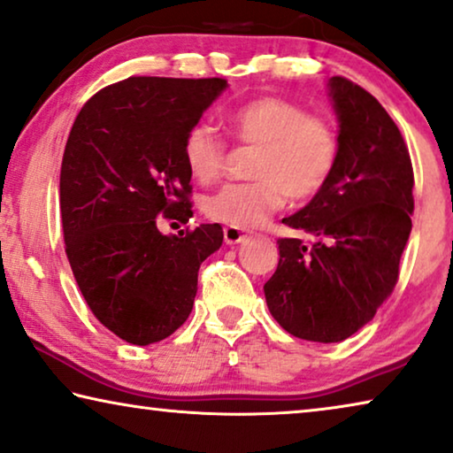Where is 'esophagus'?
<instances>
[{
	"mask_svg": "<svg viewBox=\"0 0 453 453\" xmlns=\"http://www.w3.org/2000/svg\"><path fill=\"white\" fill-rule=\"evenodd\" d=\"M248 238V234L244 232V229H240V227H232V226H227L226 229H224V240H226V244L227 246H235V244H240V242H244Z\"/></svg>",
	"mask_w": 453,
	"mask_h": 453,
	"instance_id": "34e87169",
	"label": "esophagus"
}]
</instances>
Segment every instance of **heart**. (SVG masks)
I'll return each instance as SVG.
<instances>
[{
    "label": "heart",
    "instance_id": "heart-1",
    "mask_svg": "<svg viewBox=\"0 0 453 453\" xmlns=\"http://www.w3.org/2000/svg\"><path fill=\"white\" fill-rule=\"evenodd\" d=\"M229 132L256 146L250 183H229L207 201L209 218L232 227H256L285 205L311 199L329 183L342 140L332 121L311 116L282 97H258L227 116ZM227 144L213 126L197 121L183 138V160L193 179L209 183L226 165Z\"/></svg>",
    "mask_w": 453,
    "mask_h": 453
}]
</instances>
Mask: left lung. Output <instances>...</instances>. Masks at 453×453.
Here are the masks:
<instances>
[{"label": "left lung", "mask_w": 453, "mask_h": 453, "mask_svg": "<svg viewBox=\"0 0 453 453\" xmlns=\"http://www.w3.org/2000/svg\"><path fill=\"white\" fill-rule=\"evenodd\" d=\"M340 124L335 173L309 203L282 219L313 234L280 238L279 266L265 285L268 311L301 340H348L376 315L399 279L411 234L413 166L399 127L366 89L329 79Z\"/></svg>", "instance_id": "8db88e82"}]
</instances>
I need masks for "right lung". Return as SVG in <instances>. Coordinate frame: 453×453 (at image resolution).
Masks as SVG:
<instances>
[{
	"label": "right lung",
	"instance_id": "right-lung-1",
	"mask_svg": "<svg viewBox=\"0 0 453 453\" xmlns=\"http://www.w3.org/2000/svg\"><path fill=\"white\" fill-rule=\"evenodd\" d=\"M226 87L218 77H130L87 101L66 140V258L93 315L134 346L183 326L201 262L224 242L219 224L165 235L157 218L193 215L183 138Z\"/></svg>",
	"mask_w": 453,
	"mask_h": 453
}]
</instances>
